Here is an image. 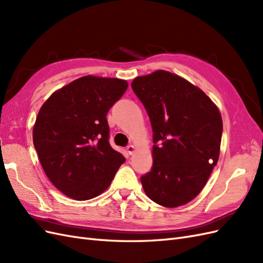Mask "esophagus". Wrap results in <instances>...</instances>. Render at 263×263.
Returning a JSON list of instances; mask_svg holds the SVG:
<instances>
[{"mask_svg":"<svg viewBox=\"0 0 263 263\" xmlns=\"http://www.w3.org/2000/svg\"><path fill=\"white\" fill-rule=\"evenodd\" d=\"M127 153H128L129 155H133L135 153V146L129 145L128 147H127Z\"/></svg>","mask_w":263,"mask_h":263,"instance_id":"obj_1","label":"esophagus"}]
</instances>
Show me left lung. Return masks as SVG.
Here are the masks:
<instances>
[{
    "label": "left lung",
    "instance_id": "left-lung-1",
    "mask_svg": "<svg viewBox=\"0 0 263 263\" xmlns=\"http://www.w3.org/2000/svg\"><path fill=\"white\" fill-rule=\"evenodd\" d=\"M154 132L151 171L140 178L146 195L179 208L200 194L217 164L222 119L200 87L164 70L134 79Z\"/></svg>",
    "mask_w": 263,
    "mask_h": 263
}]
</instances>
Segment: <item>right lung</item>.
Listing matches in <instances>:
<instances>
[{"mask_svg": "<svg viewBox=\"0 0 263 263\" xmlns=\"http://www.w3.org/2000/svg\"><path fill=\"white\" fill-rule=\"evenodd\" d=\"M128 87L126 80L84 76L54 91L41 107L33 141L52 184L86 201L112 183L124 156L108 141L106 115Z\"/></svg>", "mask_w": 263, "mask_h": 263, "instance_id": "add662e5", "label": "right lung"}]
</instances>
